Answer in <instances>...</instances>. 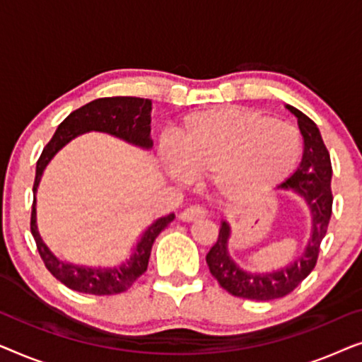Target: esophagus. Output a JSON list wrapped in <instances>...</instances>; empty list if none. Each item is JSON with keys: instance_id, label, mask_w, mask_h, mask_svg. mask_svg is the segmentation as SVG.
<instances>
[{"instance_id": "esophagus-1", "label": "esophagus", "mask_w": 362, "mask_h": 362, "mask_svg": "<svg viewBox=\"0 0 362 362\" xmlns=\"http://www.w3.org/2000/svg\"><path fill=\"white\" fill-rule=\"evenodd\" d=\"M207 214V211L204 207L201 206H189L186 207L185 211L180 214V219L185 221V222H191V221H196V219H201V217H204Z\"/></svg>"}]
</instances>
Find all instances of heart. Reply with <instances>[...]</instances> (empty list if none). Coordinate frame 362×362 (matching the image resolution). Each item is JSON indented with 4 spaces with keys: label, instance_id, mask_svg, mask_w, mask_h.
Returning a JSON list of instances; mask_svg holds the SVG:
<instances>
[{
    "label": "heart",
    "instance_id": "b5f03b06",
    "mask_svg": "<svg viewBox=\"0 0 362 362\" xmlns=\"http://www.w3.org/2000/svg\"><path fill=\"white\" fill-rule=\"evenodd\" d=\"M161 156L177 180L211 175L222 197L240 201L285 180L300 160L301 140L293 127L262 113L221 108L186 118L176 148L165 143Z\"/></svg>",
    "mask_w": 362,
    "mask_h": 362
}]
</instances>
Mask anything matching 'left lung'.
<instances>
[{"instance_id": "obj_1", "label": "left lung", "mask_w": 362, "mask_h": 362, "mask_svg": "<svg viewBox=\"0 0 362 362\" xmlns=\"http://www.w3.org/2000/svg\"><path fill=\"white\" fill-rule=\"evenodd\" d=\"M286 108L298 118L300 133L303 136V156L296 171L279 185V187L293 191L305 197L313 216V230H311V239L306 245L305 254L286 269L272 272V274H249V272L240 270L230 260L229 252H227L230 229L226 221L222 222L219 237L211 247L209 254L206 255V262L212 276L219 281L222 288L240 298L269 301L291 293L315 269L321 240L326 235L331 219V207H333L331 173L333 170H331L329 153L326 150L316 123L298 108L291 105H286Z\"/></svg>"}]
</instances>
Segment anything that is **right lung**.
Instances as JSON below:
<instances>
[{
	"label": "right lung",
	"instance_id": "right-lung-1",
	"mask_svg": "<svg viewBox=\"0 0 362 362\" xmlns=\"http://www.w3.org/2000/svg\"><path fill=\"white\" fill-rule=\"evenodd\" d=\"M151 123V100L138 97H103L92 100L77 110H74L61 125L57 127L54 136L44 146L36 165V177H34L33 192L36 194L37 185L41 181L44 168L52 160V156L67 145L72 138L82 133L95 130L105 132L122 140L130 141L133 145L151 148L153 141L150 138ZM175 219V214L165 216L151 224L138 242L135 254L122 267L115 269H88V267H77L64 264L57 260L46 245L42 244L41 237L36 229V197L33 201L31 211V234L36 240L39 255L46 265V269L56 279L69 286L71 290L81 291L87 295H117L127 291L135 284L138 276H141L148 269V260L151 255L153 242L163 229L170 226Z\"/></svg>",
	"mask_w": 362,
	"mask_h": 362
}]
</instances>
